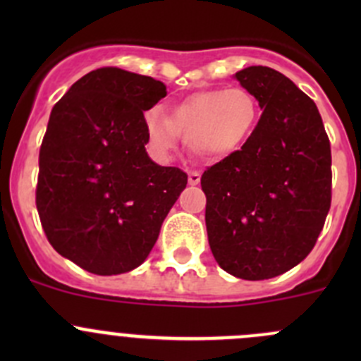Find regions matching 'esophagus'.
<instances>
[{"label":"esophagus","instance_id":"1","mask_svg":"<svg viewBox=\"0 0 361 361\" xmlns=\"http://www.w3.org/2000/svg\"><path fill=\"white\" fill-rule=\"evenodd\" d=\"M199 181H201V173H197V171H190V173H188V183L199 185Z\"/></svg>","mask_w":361,"mask_h":361}]
</instances>
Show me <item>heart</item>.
Here are the masks:
<instances>
[{
  "label": "heart",
  "instance_id": "heart-1",
  "mask_svg": "<svg viewBox=\"0 0 361 361\" xmlns=\"http://www.w3.org/2000/svg\"><path fill=\"white\" fill-rule=\"evenodd\" d=\"M260 120V106L250 90L232 87L192 94L173 108L169 116L154 108L145 113V129L152 148L166 155L178 134L187 137L197 157L214 160L238 152Z\"/></svg>",
  "mask_w": 361,
  "mask_h": 361
}]
</instances>
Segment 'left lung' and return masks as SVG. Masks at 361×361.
I'll return each instance as SVG.
<instances>
[{"label": "left lung", "instance_id": "8db88e82", "mask_svg": "<svg viewBox=\"0 0 361 361\" xmlns=\"http://www.w3.org/2000/svg\"><path fill=\"white\" fill-rule=\"evenodd\" d=\"M234 78L262 116L241 150L204 171L207 241L224 271L260 281L314 248L332 201V154L314 101L292 80L267 66Z\"/></svg>", "mask_w": 361, "mask_h": 361}]
</instances>
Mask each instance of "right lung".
Instances as JSON below:
<instances>
[{
  "mask_svg": "<svg viewBox=\"0 0 361 361\" xmlns=\"http://www.w3.org/2000/svg\"><path fill=\"white\" fill-rule=\"evenodd\" d=\"M152 76L99 68L50 113L39 148L36 207L54 250L97 276L140 267L187 174L148 157L143 111L166 97Z\"/></svg>",
  "mask_w": 361,
  "mask_h": 361,
  "instance_id": "right-lung-1",
  "label": "right lung"
}]
</instances>
